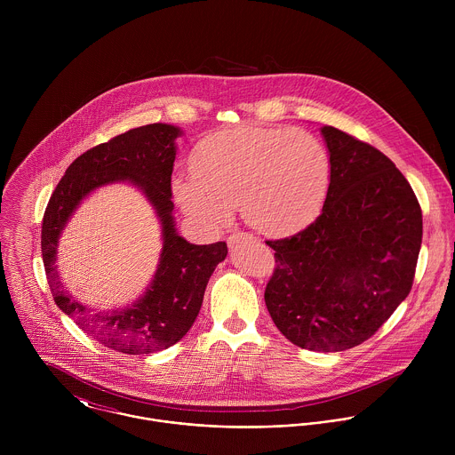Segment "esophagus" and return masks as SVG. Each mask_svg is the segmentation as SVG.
Listing matches in <instances>:
<instances>
[{
	"label": "esophagus",
	"mask_w": 455,
	"mask_h": 455,
	"mask_svg": "<svg viewBox=\"0 0 455 455\" xmlns=\"http://www.w3.org/2000/svg\"><path fill=\"white\" fill-rule=\"evenodd\" d=\"M243 236H245L243 233H236V235H231V236L228 238V245H229V247H233V245H235V243H238V240H242Z\"/></svg>",
	"instance_id": "esophagus-1"
}]
</instances>
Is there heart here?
<instances>
[{
  "label": "heart",
  "mask_w": 455,
  "mask_h": 455,
  "mask_svg": "<svg viewBox=\"0 0 455 455\" xmlns=\"http://www.w3.org/2000/svg\"><path fill=\"white\" fill-rule=\"evenodd\" d=\"M191 172L173 182V195L199 224L224 228L240 204L249 228L283 238L323 213L332 161L308 131L242 124L204 136L191 154Z\"/></svg>",
  "instance_id": "b5f03b06"
}]
</instances>
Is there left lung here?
Segmentation results:
<instances>
[{
	"instance_id": "obj_1",
	"label": "left lung",
	"mask_w": 455,
	"mask_h": 455,
	"mask_svg": "<svg viewBox=\"0 0 455 455\" xmlns=\"http://www.w3.org/2000/svg\"><path fill=\"white\" fill-rule=\"evenodd\" d=\"M332 161L323 213L303 231L266 242L275 269L266 308L294 345L341 352L371 338L410 294L422 210L386 154L323 126Z\"/></svg>"
}]
</instances>
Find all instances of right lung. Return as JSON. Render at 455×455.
Segmentation results:
<instances>
[{
	"instance_id": "obj_1",
	"label": "right lung",
	"mask_w": 455,
	"mask_h": 455,
	"mask_svg": "<svg viewBox=\"0 0 455 455\" xmlns=\"http://www.w3.org/2000/svg\"><path fill=\"white\" fill-rule=\"evenodd\" d=\"M179 134V128L157 123L89 148L68 166L44 213L42 258L56 305L91 338L130 355L168 348L186 336L195 324L215 266L228 256L226 242L193 245L177 235L172 215V173ZM126 180L144 191L162 219V260L153 283L138 302L124 311L92 315L62 289L55 271L57 242L67 219L85 195L101 185Z\"/></svg>"
}]
</instances>
